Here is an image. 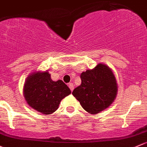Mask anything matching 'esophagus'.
Listing matches in <instances>:
<instances>
[{
  "instance_id": "34e87169",
  "label": "esophagus",
  "mask_w": 147,
  "mask_h": 147,
  "mask_svg": "<svg viewBox=\"0 0 147 147\" xmlns=\"http://www.w3.org/2000/svg\"><path fill=\"white\" fill-rule=\"evenodd\" d=\"M68 86H69V89H70V90L72 92V91H73V89H74V85H73V84H72V83H69V84H68Z\"/></svg>"
}]
</instances>
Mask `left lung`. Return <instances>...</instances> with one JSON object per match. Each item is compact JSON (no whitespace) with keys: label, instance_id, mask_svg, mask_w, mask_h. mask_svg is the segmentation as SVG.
I'll return each instance as SVG.
<instances>
[{"label":"left lung","instance_id":"left-lung-1","mask_svg":"<svg viewBox=\"0 0 147 147\" xmlns=\"http://www.w3.org/2000/svg\"><path fill=\"white\" fill-rule=\"evenodd\" d=\"M82 83L72 95L82 107L91 114H97L111 106L116 98L118 84L109 66L98 63L94 69L82 72Z\"/></svg>","mask_w":147,"mask_h":147}]
</instances>
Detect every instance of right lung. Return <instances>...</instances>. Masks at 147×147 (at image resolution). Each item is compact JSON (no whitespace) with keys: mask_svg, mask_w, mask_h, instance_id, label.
<instances>
[{"mask_svg":"<svg viewBox=\"0 0 147 147\" xmlns=\"http://www.w3.org/2000/svg\"><path fill=\"white\" fill-rule=\"evenodd\" d=\"M70 94L69 88L62 80H52L48 70L31 73L23 88V95L29 106L44 115L55 112L61 100Z\"/></svg>","mask_w":147,"mask_h":147,"instance_id":"1","label":"right lung"}]
</instances>
